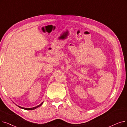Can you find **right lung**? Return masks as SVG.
Masks as SVG:
<instances>
[{
    "label": "right lung",
    "instance_id": "right-lung-1",
    "mask_svg": "<svg viewBox=\"0 0 127 127\" xmlns=\"http://www.w3.org/2000/svg\"><path fill=\"white\" fill-rule=\"evenodd\" d=\"M42 103H43V102H42L40 105H38V106H36V107H32V108H24V107H21V106H19L20 108H22V109H26V110H33V109H36V108H37V107H39L40 106H41V105L42 104Z\"/></svg>",
    "mask_w": 127,
    "mask_h": 127
}]
</instances>
